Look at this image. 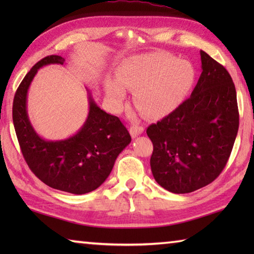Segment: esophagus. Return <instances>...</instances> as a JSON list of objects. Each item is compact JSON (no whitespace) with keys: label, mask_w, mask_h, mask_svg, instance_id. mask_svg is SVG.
I'll return each instance as SVG.
<instances>
[{"label":"esophagus","mask_w":254,"mask_h":254,"mask_svg":"<svg viewBox=\"0 0 254 254\" xmlns=\"http://www.w3.org/2000/svg\"><path fill=\"white\" fill-rule=\"evenodd\" d=\"M144 131L143 127H139V126H132L130 127V134L132 137H136L137 135H140L141 133Z\"/></svg>","instance_id":"34e87169"}]
</instances>
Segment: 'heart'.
<instances>
[{
  "instance_id": "obj_1",
  "label": "heart",
  "mask_w": 254,
  "mask_h": 254,
  "mask_svg": "<svg viewBox=\"0 0 254 254\" xmlns=\"http://www.w3.org/2000/svg\"><path fill=\"white\" fill-rule=\"evenodd\" d=\"M195 78L194 66L188 60L165 53L136 55L123 60L118 77L105 79V95L110 105L119 109L127 89H132L135 104L147 117L161 118L182 104Z\"/></svg>"
}]
</instances>
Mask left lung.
I'll use <instances>...</instances> for the list:
<instances>
[{
    "label": "left lung",
    "mask_w": 254,
    "mask_h": 254,
    "mask_svg": "<svg viewBox=\"0 0 254 254\" xmlns=\"http://www.w3.org/2000/svg\"><path fill=\"white\" fill-rule=\"evenodd\" d=\"M201 74L191 95L147 128L153 143L150 166L156 182L187 194L214 182L229 160L239 130L232 77L200 50Z\"/></svg>",
    "instance_id": "left-lung-1"
}]
</instances>
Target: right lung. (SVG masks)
I'll return each instance as SVG.
<instances>
[{
    "mask_svg": "<svg viewBox=\"0 0 254 254\" xmlns=\"http://www.w3.org/2000/svg\"><path fill=\"white\" fill-rule=\"evenodd\" d=\"M64 65L60 56L41 59L16 89L12 117L16 136L29 168L42 183L58 190L81 195L95 190L109 177L120 153L131 142L130 133L118 117L103 111L88 91L89 111L77 133L64 140L41 137L30 122L27 96L41 67Z\"/></svg>",
    "mask_w": 254,
    "mask_h": 254,
    "instance_id": "obj_1",
    "label": "right lung"
}]
</instances>
